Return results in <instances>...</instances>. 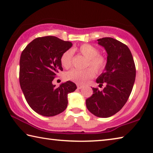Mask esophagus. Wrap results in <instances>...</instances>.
Returning <instances> with one entry per match:
<instances>
[{"label": "esophagus", "instance_id": "obj_1", "mask_svg": "<svg viewBox=\"0 0 153 153\" xmlns=\"http://www.w3.org/2000/svg\"><path fill=\"white\" fill-rule=\"evenodd\" d=\"M77 88H78V89H82V88H83V86H82V85H81V84H77Z\"/></svg>", "mask_w": 153, "mask_h": 153}]
</instances>
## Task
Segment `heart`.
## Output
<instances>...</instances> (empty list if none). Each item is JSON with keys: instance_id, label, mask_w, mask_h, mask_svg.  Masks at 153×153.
Masks as SVG:
<instances>
[{"instance_id": "1", "label": "heart", "mask_w": 153, "mask_h": 153, "mask_svg": "<svg viewBox=\"0 0 153 153\" xmlns=\"http://www.w3.org/2000/svg\"><path fill=\"white\" fill-rule=\"evenodd\" d=\"M79 53L88 59L86 66H91L97 71H100L106 66L107 60L104 56L99 55L98 49L94 46L89 44H84L77 49ZM72 55L71 50H67L62 54L60 61L61 65L64 68L68 69L71 65ZM94 75V71L92 68H86L85 69H73L65 74V77L68 79L77 84H83Z\"/></svg>"}]
</instances>
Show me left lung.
Returning <instances> with one entry per match:
<instances>
[{"mask_svg":"<svg viewBox=\"0 0 153 153\" xmlns=\"http://www.w3.org/2000/svg\"><path fill=\"white\" fill-rule=\"evenodd\" d=\"M98 44L107 53L105 71L97 83L105 87L102 91L92 88L93 94L86 100L90 113L98 117H109L120 111L132 90L136 67L131 51L123 43L112 38L98 39Z\"/></svg>","mask_w":153,"mask_h":153,"instance_id":"8db88e82","label":"left lung"}]
</instances>
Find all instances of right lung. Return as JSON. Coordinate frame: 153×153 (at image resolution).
<instances>
[{"label": "right lung", "instance_id": "right-lung-1", "mask_svg": "<svg viewBox=\"0 0 153 153\" xmlns=\"http://www.w3.org/2000/svg\"><path fill=\"white\" fill-rule=\"evenodd\" d=\"M73 44L55 36L39 37L28 44L19 61V84L27 102L41 115L52 117L65 110L67 95L76 90L67 81L56 88L53 80L63 71L60 59Z\"/></svg>", "mask_w": 153, "mask_h": 153}]
</instances>
